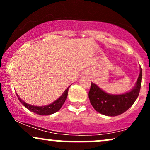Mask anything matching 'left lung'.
Wrapping results in <instances>:
<instances>
[{"instance_id": "obj_1", "label": "left lung", "mask_w": 150, "mask_h": 150, "mask_svg": "<svg viewBox=\"0 0 150 150\" xmlns=\"http://www.w3.org/2000/svg\"><path fill=\"white\" fill-rule=\"evenodd\" d=\"M142 71L136 82L135 86L130 92L123 94H110L105 92L92 82L89 92L91 104L97 112L108 116H116L125 112L134 104L140 93Z\"/></svg>"}]
</instances>
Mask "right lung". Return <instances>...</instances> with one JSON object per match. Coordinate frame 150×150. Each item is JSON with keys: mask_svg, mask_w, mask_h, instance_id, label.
<instances>
[{"mask_svg": "<svg viewBox=\"0 0 150 150\" xmlns=\"http://www.w3.org/2000/svg\"><path fill=\"white\" fill-rule=\"evenodd\" d=\"M69 87L70 86L65 89L64 92L63 93V94L58 98L57 100L53 101V103H51V104H50L49 105H46V106H32V105L31 104H28L27 103L25 102L23 100H22L18 94H17V96H18L20 102H21L27 109L30 110V111L37 113V114L42 115V116H47V115H51L57 112L58 111H59V110L61 109L63 104H64L65 99H66L67 96H68V92Z\"/></svg>", "mask_w": 150, "mask_h": 150, "instance_id": "add662e5", "label": "right lung"}]
</instances>
